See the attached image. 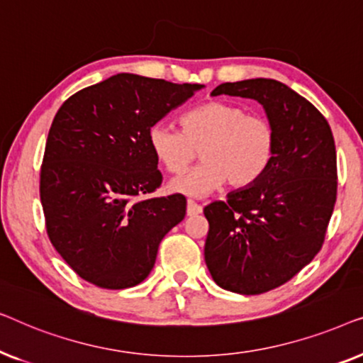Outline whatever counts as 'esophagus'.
Listing matches in <instances>:
<instances>
[{
  "label": "esophagus",
  "instance_id": "obj_1",
  "mask_svg": "<svg viewBox=\"0 0 363 363\" xmlns=\"http://www.w3.org/2000/svg\"><path fill=\"white\" fill-rule=\"evenodd\" d=\"M186 211H188V215H190V216L200 215V213H201V205H198L195 200H188Z\"/></svg>",
  "mask_w": 363,
  "mask_h": 363
}]
</instances>
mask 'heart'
I'll use <instances>...</instances> for the list:
<instances>
[{
    "label": "heart",
    "instance_id": "b5f03b06",
    "mask_svg": "<svg viewBox=\"0 0 363 363\" xmlns=\"http://www.w3.org/2000/svg\"><path fill=\"white\" fill-rule=\"evenodd\" d=\"M153 155L173 175H182L200 150L203 163L172 182V190L203 196L226 182L231 188L256 183L271 165L276 130L269 118L247 113L240 104L208 101L182 116V130L157 122L148 130Z\"/></svg>",
    "mask_w": 363,
    "mask_h": 363
}]
</instances>
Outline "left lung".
<instances>
[{
  "instance_id": "1",
  "label": "left lung",
  "mask_w": 363,
  "mask_h": 363,
  "mask_svg": "<svg viewBox=\"0 0 363 363\" xmlns=\"http://www.w3.org/2000/svg\"><path fill=\"white\" fill-rule=\"evenodd\" d=\"M255 99L276 130L271 165L251 186L205 206V261L220 287L255 296L291 281L324 245L337 200V153L325 117L274 79L218 86Z\"/></svg>"
}]
</instances>
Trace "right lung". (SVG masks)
Wrapping results in <instances>:
<instances>
[{
  "instance_id": "right-lung-1",
  "label": "right lung",
  "mask_w": 363,
  "mask_h": 363,
  "mask_svg": "<svg viewBox=\"0 0 363 363\" xmlns=\"http://www.w3.org/2000/svg\"><path fill=\"white\" fill-rule=\"evenodd\" d=\"M201 87L117 74L59 107L39 195L49 240L84 281L104 289L140 284L163 236L185 218L180 193L150 196L163 177L148 130Z\"/></svg>"
}]
</instances>
